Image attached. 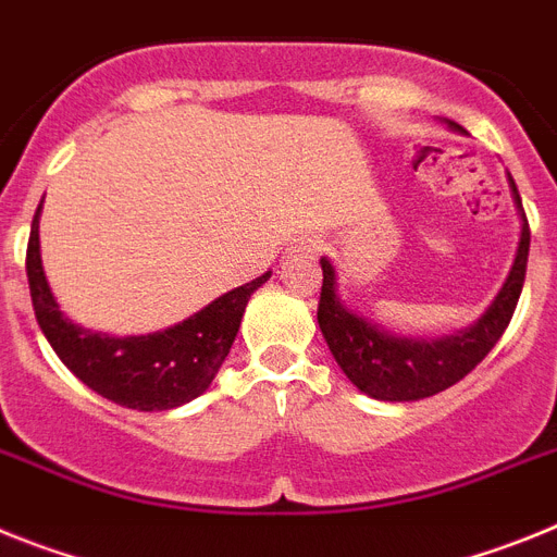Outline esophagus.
Returning a JSON list of instances; mask_svg holds the SVG:
<instances>
[{"label":"esophagus","mask_w":557,"mask_h":557,"mask_svg":"<svg viewBox=\"0 0 557 557\" xmlns=\"http://www.w3.org/2000/svg\"><path fill=\"white\" fill-rule=\"evenodd\" d=\"M292 251H297V255H313V251H317V240H313V238L294 240Z\"/></svg>","instance_id":"1"}]
</instances>
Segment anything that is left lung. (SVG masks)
<instances>
[{
	"mask_svg": "<svg viewBox=\"0 0 557 557\" xmlns=\"http://www.w3.org/2000/svg\"><path fill=\"white\" fill-rule=\"evenodd\" d=\"M448 128L466 134L457 123H448ZM507 185H510L512 205L521 224L519 249H516L510 272L485 313L473 325L459 327L446 336H398L370 322L356 308L347 306L338 294L336 265L327 258H319L322 263V297H319L317 311L319 331L325 336L336 364L356 389L375 400H389V404L432 398L457 384L459 379H466L499 342L521 297L527 251H530V226H527L521 196L510 173H507Z\"/></svg>",
	"mask_w": 557,
	"mask_h": 557,
	"instance_id": "8db88e82",
	"label": "left lung"
}]
</instances>
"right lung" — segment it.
<instances>
[{"label":"right lung","mask_w":557,"mask_h":557,"mask_svg":"<svg viewBox=\"0 0 557 557\" xmlns=\"http://www.w3.org/2000/svg\"><path fill=\"white\" fill-rule=\"evenodd\" d=\"M38 219L41 205L33 219L27 244V283L38 327L58 352V359L89 389L139 412L176 409L207 393L238 336L246 302L272 277V272L221 294L178 325L145 336H111L103 331H89L64 317L41 263Z\"/></svg>","instance_id":"obj_1"}]
</instances>
